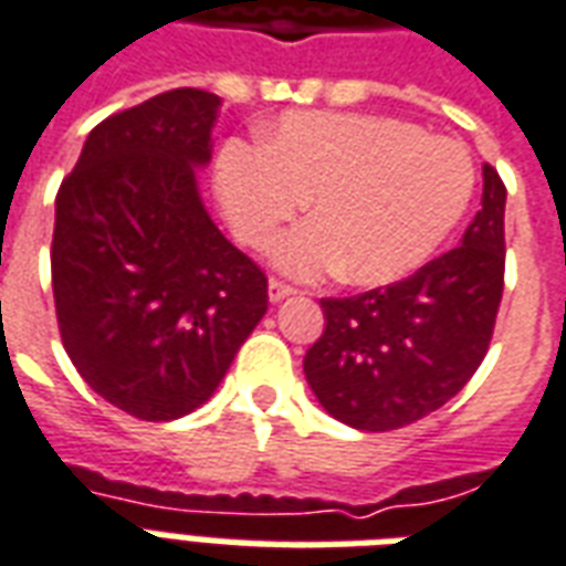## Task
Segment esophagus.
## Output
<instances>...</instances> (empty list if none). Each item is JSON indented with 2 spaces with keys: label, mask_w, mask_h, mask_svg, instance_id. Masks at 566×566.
<instances>
[{
  "label": "esophagus",
  "mask_w": 566,
  "mask_h": 566,
  "mask_svg": "<svg viewBox=\"0 0 566 566\" xmlns=\"http://www.w3.org/2000/svg\"><path fill=\"white\" fill-rule=\"evenodd\" d=\"M296 294L294 284L282 282V279H270V300L272 303H279V300H284V296Z\"/></svg>",
  "instance_id": "34e87169"
}]
</instances>
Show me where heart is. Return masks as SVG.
Returning a JSON list of instances; mask_svg holds the SVG:
<instances>
[{"mask_svg":"<svg viewBox=\"0 0 566 566\" xmlns=\"http://www.w3.org/2000/svg\"><path fill=\"white\" fill-rule=\"evenodd\" d=\"M214 181L235 235L266 248L308 206L275 248L279 266L321 275L345 266L355 284L403 279L437 254L470 209L475 163L467 145L427 136L400 117L287 112L266 142L227 139Z\"/></svg>","mask_w":566,"mask_h":566,"instance_id":"obj_1","label":"heart"}]
</instances>
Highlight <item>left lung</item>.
<instances>
[{"label": "left lung", "mask_w": 566, "mask_h": 566, "mask_svg": "<svg viewBox=\"0 0 566 566\" xmlns=\"http://www.w3.org/2000/svg\"><path fill=\"white\" fill-rule=\"evenodd\" d=\"M482 209L461 245L416 275L357 296H327L324 333L303 360L321 406L357 430H397L449 403L494 336L506 235V185L482 169Z\"/></svg>", "instance_id": "obj_1"}]
</instances>
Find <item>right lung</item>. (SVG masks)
Returning a JSON list of instances; mask_svg holds the SVG:
<instances>
[{
  "mask_svg": "<svg viewBox=\"0 0 566 566\" xmlns=\"http://www.w3.org/2000/svg\"><path fill=\"white\" fill-rule=\"evenodd\" d=\"M221 99L166 91L105 117L56 190L51 282L81 379L142 421L209 400L266 312V272L197 193Z\"/></svg>",
  "mask_w": 566,
  "mask_h": 566,
  "instance_id": "1",
  "label": "right lung"
}]
</instances>
